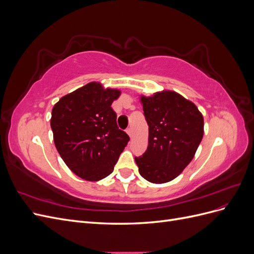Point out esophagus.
Wrapping results in <instances>:
<instances>
[{"label": "esophagus", "instance_id": "esophagus-1", "mask_svg": "<svg viewBox=\"0 0 254 254\" xmlns=\"http://www.w3.org/2000/svg\"><path fill=\"white\" fill-rule=\"evenodd\" d=\"M126 132L128 133V135H129L130 137H132V129H131V128H128V129L126 130Z\"/></svg>", "mask_w": 254, "mask_h": 254}]
</instances>
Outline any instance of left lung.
Masks as SVG:
<instances>
[{
	"instance_id": "8db88e82",
	"label": "left lung",
	"mask_w": 254,
	"mask_h": 254,
	"mask_svg": "<svg viewBox=\"0 0 254 254\" xmlns=\"http://www.w3.org/2000/svg\"><path fill=\"white\" fill-rule=\"evenodd\" d=\"M148 124V147L135 157L139 173L151 183L177 178L193 160L203 136V117L197 106L171 90L140 96Z\"/></svg>"
}]
</instances>
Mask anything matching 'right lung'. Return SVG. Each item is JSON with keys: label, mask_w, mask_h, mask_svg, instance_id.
<instances>
[{"label": "right lung", "mask_w": 254, "mask_h": 254, "mask_svg": "<svg viewBox=\"0 0 254 254\" xmlns=\"http://www.w3.org/2000/svg\"><path fill=\"white\" fill-rule=\"evenodd\" d=\"M120 95L121 90L92 81L53 107L54 143L66 166L83 180L98 181L109 176L129 141L111 108Z\"/></svg>", "instance_id": "right-lung-1"}]
</instances>
